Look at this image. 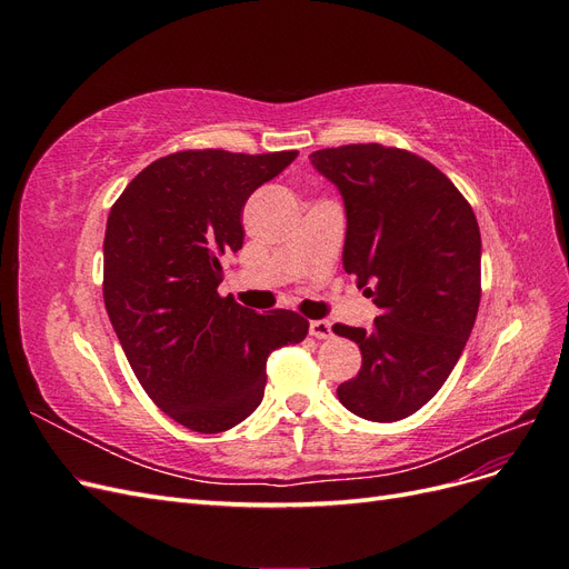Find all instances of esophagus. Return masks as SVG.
Returning a JSON list of instances; mask_svg holds the SVG:
<instances>
[{"instance_id":"1","label":"esophagus","mask_w":569,"mask_h":569,"mask_svg":"<svg viewBox=\"0 0 569 569\" xmlns=\"http://www.w3.org/2000/svg\"><path fill=\"white\" fill-rule=\"evenodd\" d=\"M308 332H311V337H316V339H327L332 335V325H330V320H311V325H308Z\"/></svg>"}]
</instances>
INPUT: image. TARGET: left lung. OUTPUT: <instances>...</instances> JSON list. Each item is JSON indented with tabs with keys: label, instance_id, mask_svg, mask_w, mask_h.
<instances>
[{
	"label": "left lung",
	"instance_id": "left-lung-1",
	"mask_svg": "<svg viewBox=\"0 0 569 569\" xmlns=\"http://www.w3.org/2000/svg\"><path fill=\"white\" fill-rule=\"evenodd\" d=\"M347 206L343 270L372 297V330L337 322L358 343V375L337 396L353 416L396 422L441 389L481 299V237L472 206L437 166L406 149L343 144L311 153Z\"/></svg>",
	"mask_w": 569,
	"mask_h": 569
}]
</instances>
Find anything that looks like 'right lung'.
Masks as SVG:
<instances>
[{"label": "right lung", "instance_id": "obj_1", "mask_svg": "<svg viewBox=\"0 0 569 569\" xmlns=\"http://www.w3.org/2000/svg\"><path fill=\"white\" fill-rule=\"evenodd\" d=\"M299 151H176L149 163L111 206L104 306L128 363L168 418L201 435L247 420L263 399L268 356L308 320L256 313L220 297V258L242 249L253 189Z\"/></svg>", "mask_w": 569, "mask_h": 569}]
</instances>
